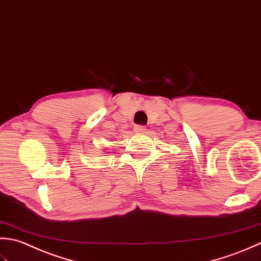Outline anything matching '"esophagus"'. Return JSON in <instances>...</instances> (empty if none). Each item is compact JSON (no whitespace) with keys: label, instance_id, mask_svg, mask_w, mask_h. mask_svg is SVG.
<instances>
[{"label":"esophagus","instance_id":"esophagus-1","mask_svg":"<svg viewBox=\"0 0 261 261\" xmlns=\"http://www.w3.org/2000/svg\"><path fill=\"white\" fill-rule=\"evenodd\" d=\"M145 130H146V127L143 125H135V127H134L135 133H145Z\"/></svg>","mask_w":261,"mask_h":261}]
</instances>
